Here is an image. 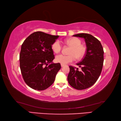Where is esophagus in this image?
I'll use <instances>...</instances> for the list:
<instances>
[{"instance_id": "34e87169", "label": "esophagus", "mask_w": 121, "mask_h": 121, "mask_svg": "<svg viewBox=\"0 0 121 121\" xmlns=\"http://www.w3.org/2000/svg\"><path fill=\"white\" fill-rule=\"evenodd\" d=\"M61 67H64L65 65H63V64H61Z\"/></svg>"}]
</instances>
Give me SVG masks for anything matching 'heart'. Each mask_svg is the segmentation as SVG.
Returning <instances> with one entry per match:
<instances>
[{
	"instance_id": "1",
	"label": "heart",
	"mask_w": 121,
	"mask_h": 121,
	"mask_svg": "<svg viewBox=\"0 0 121 121\" xmlns=\"http://www.w3.org/2000/svg\"><path fill=\"white\" fill-rule=\"evenodd\" d=\"M65 43L71 47L69 52L70 55L65 56L62 54L58 55L56 57V61L57 62L65 65L74 61L76 58L78 59L83 58L85 54L86 48L81 45L82 41L76 37L68 38L65 40ZM51 48L54 53L60 52L62 49V45L60 41H55L51 45Z\"/></svg>"
}]
</instances>
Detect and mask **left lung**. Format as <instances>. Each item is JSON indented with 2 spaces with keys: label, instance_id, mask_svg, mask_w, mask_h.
<instances>
[{
  "label": "left lung",
  "instance_id": "1",
  "mask_svg": "<svg viewBox=\"0 0 121 121\" xmlns=\"http://www.w3.org/2000/svg\"><path fill=\"white\" fill-rule=\"evenodd\" d=\"M73 36L84 39L86 51L82 60L77 63L81 70L69 66L70 71L67 79L74 89L84 90L92 86L99 77L103 66L104 52L100 41L91 35L82 33Z\"/></svg>",
  "mask_w": 121,
  "mask_h": 121
}]
</instances>
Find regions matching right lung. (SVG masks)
Returning <instances> with one entry per match:
<instances>
[{"label":"right lung","mask_w":121,"mask_h":121,"mask_svg":"<svg viewBox=\"0 0 121 121\" xmlns=\"http://www.w3.org/2000/svg\"><path fill=\"white\" fill-rule=\"evenodd\" d=\"M59 36L42 31L31 34L21 46L20 67L24 82L29 86L38 91L46 89L54 83L60 63H54L51 45Z\"/></svg>","instance_id":"right-lung-1"}]
</instances>
